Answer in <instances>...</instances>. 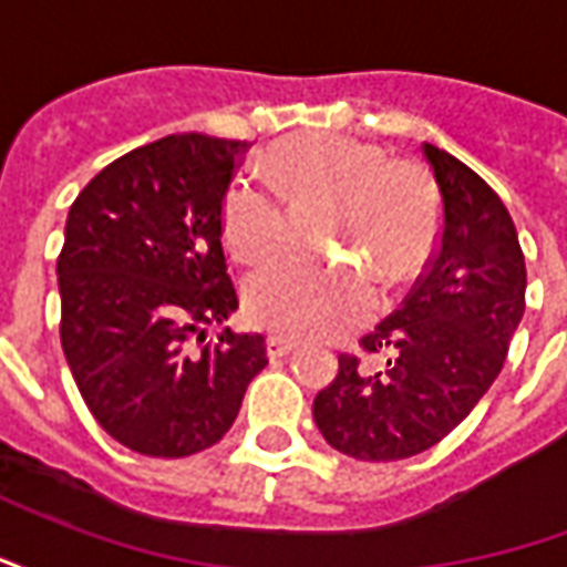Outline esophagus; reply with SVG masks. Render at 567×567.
<instances>
[{"instance_id":"esophagus-1","label":"esophagus","mask_w":567,"mask_h":567,"mask_svg":"<svg viewBox=\"0 0 567 567\" xmlns=\"http://www.w3.org/2000/svg\"><path fill=\"white\" fill-rule=\"evenodd\" d=\"M295 340H288L282 333H270V337H267V352H270V358H282L288 355V352H295Z\"/></svg>"}]
</instances>
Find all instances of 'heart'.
<instances>
[{
	"mask_svg": "<svg viewBox=\"0 0 567 567\" xmlns=\"http://www.w3.org/2000/svg\"><path fill=\"white\" fill-rule=\"evenodd\" d=\"M260 178L291 218L321 212L319 239L357 267L285 264L248 282L251 319L300 340H328L358 328L377 309V288L413 282L434 255L440 209L419 166L389 161L370 142L307 133L276 142L260 157ZM224 236L248 264H267L288 246L285 213L255 190H236L224 209Z\"/></svg>",
	"mask_w": 567,
	"mask_h": 567,
	"instance_id": "obj_1",
	"label": "heart"
}]
</instances>
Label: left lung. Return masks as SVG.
<instances>
[{"instance_id": "left-lung-1", "label": "left lung", "mask_w": 567, "mask_h": 567, "mask_svg": "<svg viewBox=\"0 0 567 567\" xmlns=\"http://www.w3.org/2000/svg\"><path fill=\"white\" fill-rule=\"evenodd\" d=\"M440 190V243L401 309L361 346L385 355L364 373L358 358L316 394L321 437L361 462H398L450 434L498 380L525 312V258L511 212L450 151L422 145Z\"/></svg>"}]
</instances>
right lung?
<instances>
[{
	"instance_id": "add662e5",
	"label": "right lung",
	"mask_w": 567,
	"mask_h": 567,
	"mask_svg": "<svg viewBox=\"0 0 567 567\" xmlns=\"http://www.w3.org/2000/svg\"><path fill=\"white\" fill-rule=\"evenodd\" d=\"M243 151L203 133L166 136L109 163L69 209L60 343L93 419L142 455L209 450L267 368L260 333L206 340L239 307L221 209Z\"/></svg>"
}]
</instances>
